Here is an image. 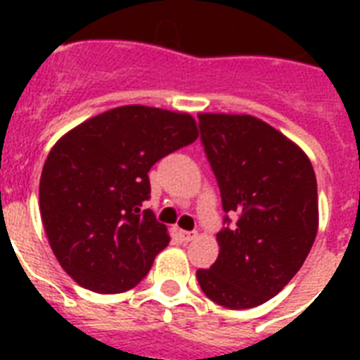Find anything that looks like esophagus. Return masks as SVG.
I'll list each match as a JSON object with an SVG mask.
<instances>
[{"mask_svg": "<svg viewBox=\"0 0 360 360\" xmlns=\"http://www.w3.org/2000/svg\"><path fill=\"white\" fill-rule=\"evenodd\" d=\"M179 236H181V239L185 240V243H191V240L196 239V231H185V230H181V231H179Z\"/></svg>", "mask_w": 360, "mask_h": 360, "instance_id": "1", "label": "esophagus"}]
</instances>
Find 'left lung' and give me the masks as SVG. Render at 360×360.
<instances>
[{"instance_id": "8db88e82", "label": "left lung", "mask_w": 360, "mask_h": 360, "mask_svg": "<svg viewBox=\"0 0 360 360\" xmlns=\"http://www.w3.org/2000/svg\"><path fill=\"white\" fill-rule=\"evenodd\" d=\"M198 117L226 211V226L217 233L219 257L209 269H198V282L220 307H259L284 290L312 248L316 174L307 155L265 121L230 114Z\"/></svg>"}]
</instances>
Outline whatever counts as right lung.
I'll list each match as a JSON object with an SVG mask.
<instances>
[{
    "instance_id": "1",
    "label": "right lung",
    "mask_w": 360,
    "mask_h": 360,
    "mask_svg": "<svg viewBox=\"0 0 360 360\" xmlns=\"http://www.w3.org/2000/svg\"><path fill=\"white\" fill-rule=\"evenodd\" d=\"M198 138L194 117L140 104L84 121L48 153L39 185L48 243L70 278L97 293L140 284L169 243L143 203L149 169Z\"/></svg>"
}]
</instances>
